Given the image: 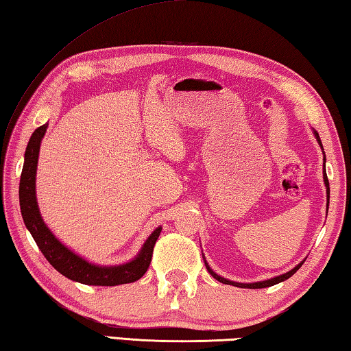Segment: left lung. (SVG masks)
<instances>
[{
  "mask_svg": "<svg viewBox=\"0 0 351 351\" xmlns=\"http://www.w3.org/2000/svg\"><path fill=\"white\" fill-rule=\"evenodd\" d=\"M313 135H315V138H317L318 144H319L321 149H322L319 135H318V132H317V130H315V129H313ZM322 152H324V149H322ZM324 164H326V155H324ZM322 176H324V184H326V191H327V210H328V199H330V187H328V180H327V173H326V166H324V170H322ZM303 263H304V260H303V262H301V263H298L297 266H295L293 269H291L289 272L281 274V276H277V277L269 278V280H265V281H257V283H237V281L226 280V278H223V277H221V276H217V274H216L215 271H213L211 267L208 266L207 262H205V267H207L208 272L211 274L213 277H215L217 281H221V283H223V285H231V286H236V287H245V289H262V287L274 286V285L281 283V281H285V280H287L289 277H292L293 274L297 272L301 266H303Z\"/></svg>",
  "mask_w": 351,
  "mask_h": 351,
  "instance_id": "obj_1",
  "label": "left lung"
}]
</instances>
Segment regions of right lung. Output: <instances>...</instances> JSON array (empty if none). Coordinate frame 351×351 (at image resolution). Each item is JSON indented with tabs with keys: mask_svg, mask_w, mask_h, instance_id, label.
I'll return each mask as SVG.
<instances>
[{
	"mask_svg": "<svg viewBox=\"0 0 351 351\" xmlns=\"http://www.w3.org/2000/svg\"><path fill=\"white\" fill-rule=\"evenodd\" d=\"M48 123L39 126L30 136L24 155V167L19 181V205L21 215H23L27 230L30 231L34 242L39 246L40 252L48 260L54 269L62 276L77 281L82 285L89 286H119L126 283H134L146 274L154 254V246L160 237L161 226L147 237L138 256L128 263L115 266H100L89 263L88 260L82 258L74 251L68 250L50 228L45 225L43 216L39 213L36 201V169L39 147L43 141Z\"/></svg>",
	"mask_w": 351,
	"mask_h": 351,
	"instance_id": "1",
	"label": "right lung"
}]
</instances>
